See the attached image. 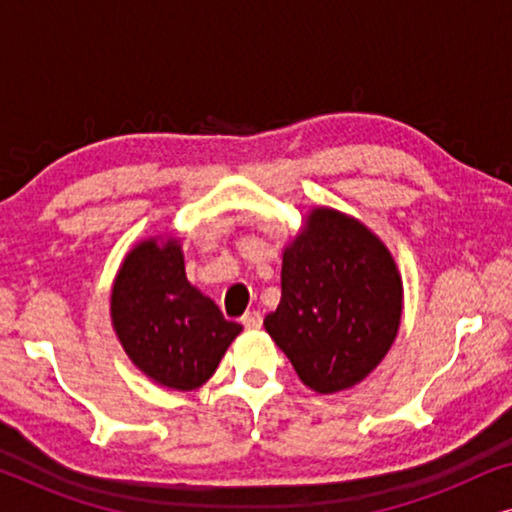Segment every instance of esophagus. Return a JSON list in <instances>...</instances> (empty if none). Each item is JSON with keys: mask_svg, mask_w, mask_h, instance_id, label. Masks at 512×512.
I'll return each instance as SVG.
<instances>
[{"mask_svg": "<svg viewBox=\"0 0 512 512\" xmlns=\"http://www.w3.org/2000/svg\"><path fill=\"white\" fill-rule=\"evenodd\" d=\"M242 326L247 328V331H258V328L263 326V317H261V312H247L242 317Z\"/></svg>", "mask_w": 512, "mask_h": 512, "instance_id": "1", "label": "esophagus"}]
</instances>
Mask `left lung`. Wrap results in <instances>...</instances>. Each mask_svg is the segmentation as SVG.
Wrapping results in <instances>:
<instances>
[{"mask_svg":"<svg viewBox=\"0 0 512 512\" xmlns=\"http://www.w3.org/2000/svg\"><path fill=\"white\" fill-rule=\"evenodd\" d=\"M403 282L394 256L361 221L314 207L284 249L282 300L263 326L317 394L352 389L394 345Z\"/></svg>","mask_w":512,"mask_h":512,"instance_id":"8db88e82","label":"left lung"}]
</instances>
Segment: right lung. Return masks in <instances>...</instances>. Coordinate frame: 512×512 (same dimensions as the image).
Returning <instances> with one entry per match:
<instances>
[{
  "instance_id": "right-lung-1",
  "label": "right lung",
  "mask_w": 512,
  "mask_h": 512,
  "mask_svg": "<svg viewBox=\"0 0 512 512\" xmlns=\"http://www.w3.org/2000/svg\"><path fill=\"white\" fill-rule=\"evenodd\" d=\"M111 324L130 361L177 391L202 387L242 331L188 282L177 237L128 251L111 289Z\"/></svg>"
}]
</instances>
